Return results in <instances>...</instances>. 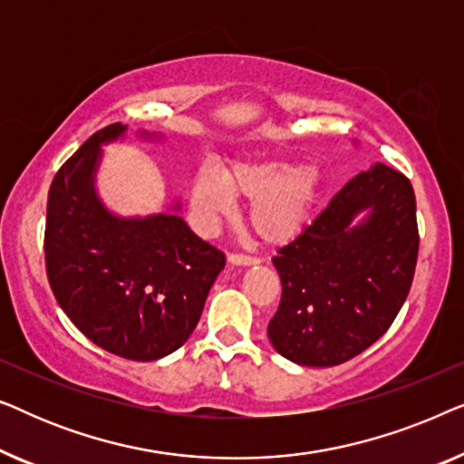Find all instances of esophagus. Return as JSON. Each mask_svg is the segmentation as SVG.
Segmentation results:
<instances>
[{"label": "esophagus", "mask_w": 464, "mask_h": 464, "mask_svg": "<svg viewBox=\"0 0 464 464\" xmlns=\"http://www.w3.org/2000/svg\"><path fill=\"white\" fill-rule=\"evenodd\" d=\"M227 262H230L232 266H256L259 259L245 256V253H230V256H227Z\"/></svg>", "instance_id": "34e87169"}]
</instances>
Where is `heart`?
I'll use <instances>...</instances> for the list:
<instances>
[{"label": "heart", "mask_w": 464, "mask_h": 464, "mask_svg": "<svg viewBox=\"0 0 464 464\" xmlns=\"http://www.w3.org/2000/svg\"><path fill=\"white\" fill-rule=\"evenodd\" d=\"M321 173L313 164L289 160L237 162L221 170L200 169L192 179V208L200 224L213 226L234 211V202H249V224L266 245H287L308 226Z\"/></svg>", "instance_id": "heart-1"}]
</instances>
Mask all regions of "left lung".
<instances>
[{
	"instance_id": "left-lung-1",
	"label": "left lung",
	"mask_w": 464,
	"mask_h": 464,
	"mask_svg": "<svg viewBox=\"0 0 464 464\" xmlns=\"http://www.w3.org/2000/svg\"><path fill=\"white\" fill-rule=\"evenodd\" d=\"M363 222L353 225L359 212ZM416 196L399 170L376 162L272 257L283 295L268 323L278 354L332 367L382 338L410 294L418 257Z\"/></svg>"
}]
</instances>
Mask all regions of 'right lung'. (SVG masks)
I'll return each instance as SVG.
<instances>
[{"label":"right lung","mask_w":464,"mask_h":464,"mask_svg":"<svg viewBox=\"0 0 464 464\" xmlns=\"http://www.w3.org/2000/svg\"><path fill=\"white\" fill-rule=\"evenodd\" d=\"M124 132L120 122L97 130L54 175L46 275L59 306L88 340L118 357L156 361L192 335L226 256L177 213L120 218L101 202V148Z\"/></svg>","instance_id":"right-lung-1"}]
</instances>
